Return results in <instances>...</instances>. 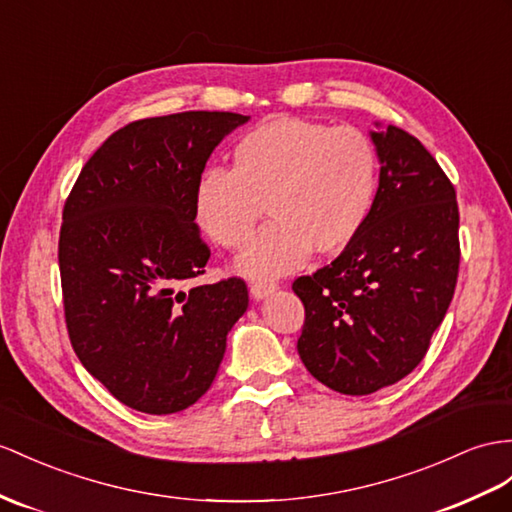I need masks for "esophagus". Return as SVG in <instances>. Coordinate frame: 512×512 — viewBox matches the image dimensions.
<instances>
[{
    "label": "esophagus",
    "mask_w": 512,
    "mask_h": 512,
    "mask_svg": "<svg viewBox=\"0 0 512 512\" xmlns=\"http://www.w3.org/2000/svg\"><path fill=\"white\" fill-rule=\"evenodd\" d=\"M277 287L279 285L274 281H255V283H251V296L255 300H261V298L270 296L272 292H277Z\"/></svg>",
    "instance_id": "1"
}]
</instances>
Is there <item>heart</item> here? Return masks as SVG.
Listing matches in <instances>:
<instances>
[{
  "label": "heart",
  "mask_w": 512,
  "mask_h": 512,
  "mask_svg": "<svg viewBox=\"0 0 512 512\" xmlns=\"http://www.w3.org/2000/svg\"><path fill=\"white\" fill-rule=\"evenodd\" d=\"M378 168V151L361 129L283 116L238 140L231 170H205L194 216L216 244L240 248L268 205L274 222L246 246L238 270L277 277L313 251L333 257L359 238L376 203Z\"/></svg>",
  "instance_id": "b5f03b06"
}]
</instances>
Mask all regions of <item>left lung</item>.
Here are the masks:
<instances>
[{
	"label": "left lung",
	"instance_id": "1",
	"mask_svg": "<svg viewBox=\"0 0 512 512\" xmlns=\"http://www.w3.org/2000/svg\"><path fill=\"white\" fill-rule=\"evenodd\" d=\"M370 131L381 175L368 225L331 266L292 285L305 305L298 355L313 378L368 396L411 374L448 311L461 248L458 205L422 142Z\"/></svg>",
	"mask_w": 512,
	"mask_h": 512
}]
</instances>
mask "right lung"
Instances as JSON below:
<instances>
[{
	"instance_id": "obj_1",
	"label": "right lung",
	"mask_w": 512,
	"mask_h": 512,
	"mask_svg": "<svg viewBox=\"0 0 512 512\" xmlns=\"http://www.w3.org/2000/svg\"><path fill=\"white\" fill-rule=\"evenodd\" d=\"M251 116L142 119L101 144L64 203V318L77 359L129 409L168 415L212 387L248 307L242 279L177 290L205 272L194 188L209 155Z\"/></svg>"
}]
</instances>
